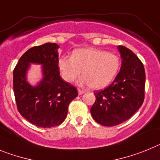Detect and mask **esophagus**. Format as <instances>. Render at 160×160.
I'll return each instance as SVG.
<instances>
[{
  "instance_id": "esophagus-1",
  "label": "esophagus",
  "mask_w": 160,
  "mask_h": 160,
  "mask_svg": "<svg viewBox=\"0 0 160 160\" xmlns=\"http://www.w3.org/2000/svg\"><path fill=\"white\" fill-rule=\"evenodd\" d=\"M84 92H85V91H84V90L78 89V92H79V94H80V95H81V94L84 93Z\"/></svg>"
}]
</instances>
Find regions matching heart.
I'll return each mask as SVG.
<instances>
[{
	"instance_id": "1",
	"label": "heart",
	"mask_w": 160,
	"mask_h": 160,
	"mask_svg": "<svg viewBox=\"0 0 160 160\" xmlns=\"http://www.w3.org/2000/svg\"><path fill=\"white\" fill-rule=\"evenodd\" d=\"M120 67L118 56L112 52L94 48L75 50L72 57L59 60L61 75L66 81L72 82L82 72L84 81L93 89H101L110 84Z\"/></svg>"
}]
</instances>
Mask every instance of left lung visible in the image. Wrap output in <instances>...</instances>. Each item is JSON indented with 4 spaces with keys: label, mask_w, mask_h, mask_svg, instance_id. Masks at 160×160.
Returning a JSON list of instances; mask_svg holds the SVG:
<instances>
[{
    "label": "left lung",
    "mask_w": 160,
    "mask_h": 160,
    "mask_svg": "<svg viewBox=\"0 0 160 160\" xmlns=\"http://www.w3.org/2000/svg\"><path fill=\"white\" fill-rule=\"evenodd\" d=\"M122 58L119 73L113 83L94 92L96 101L92 106L94 120L105 126H113L128 120L144 101L146 75L142 63L130 49L118 46Z\"/></svg>",
    "instance_id": "obj_1"
}]
</instances>
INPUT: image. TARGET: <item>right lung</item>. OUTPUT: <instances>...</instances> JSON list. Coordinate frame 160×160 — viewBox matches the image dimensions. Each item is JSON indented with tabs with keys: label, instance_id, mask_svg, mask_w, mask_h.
<instances>
[{
	"label": "right lung",
	"instance_id": "1",
	"mask_svg": "<svg viewBox=\"0 0 160 160\" xmlns=\"http://www.w3.org/2000/svg\"><path fill=\"white\" fill-rule=\"evenodd\" d=\"M59 46L42 44L29 49L13 70V92L19 113L27 121L42 128L60 125L68 115V108L78 96L74 86L59 76ZM31 63L42 65L43 78L36 86L27 80Z\"/></svg>",
	"mask_w": 160,
	"mask_h": 160
}]
</instances>
